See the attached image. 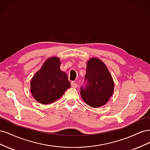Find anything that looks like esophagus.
<instances>
[{"label":"esophagus","instance_id":"esophagus-1","mask_svg":"<svg viewBox=\"0 0 150 150\" xmlns=\"http://www.w3.org/2000/svg\"><path fill=\"white\" fill-rule=\"evenodd\" d=\"M71 86L72 88H77L78 85H77V84L75 82H74V81H72V82H71Z\"/></svg>","mask_w":150,"mask_h":150}]
</instances>
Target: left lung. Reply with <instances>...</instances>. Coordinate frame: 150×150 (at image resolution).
<instances>
[{"label": "left lung", "mask_w": 150, "mask_h": 150, "mask_svg": "<svg viewBox=\"0 0 150 150\" xmlns=\"http://www.w3.org/2000/svg\"><path fill=\"white\" fill-rule=\"evenodd\" d=\"M86 84L81 87L84 101L93 108L104 105L114 91V81L104 63L98 58H91L87 62L85 76Z\"/></svg>", "instance_id": "obj_1"}]
</instances>
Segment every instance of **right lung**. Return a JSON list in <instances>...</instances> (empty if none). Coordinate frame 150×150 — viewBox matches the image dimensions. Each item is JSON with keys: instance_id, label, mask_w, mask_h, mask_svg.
I'll return each instance as SVG.
<instances>
[{"instance_id": "1", "label": "right lung", "mask_w": 150, "mask_h": 150, "mask_svg": "<svg viewBox=\"0 0 150 150\" xmlns=\"http://www.w3.org/2000/svg\"><path fill=\"white\" fill-rule=\"evenodd\" d=\"M59 58L52 57L43 64L30 81V91L36 101L42 104L54 103L71 87L66 72L60 69Z\"/></svg>"}]
</instances>
